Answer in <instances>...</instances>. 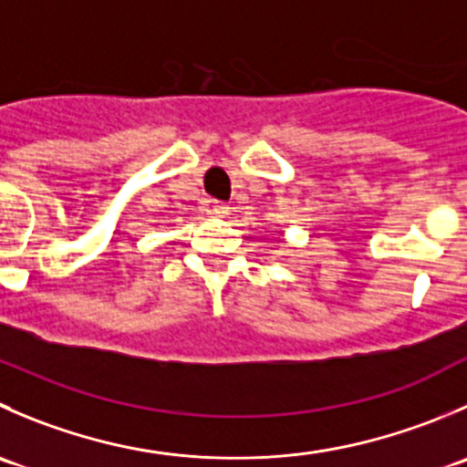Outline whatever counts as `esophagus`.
I'll use <instances>...</instances> for the list:
<instances>
[{"label": "esophagus", "mask_w": 467, "mask_h": 467, "mask_svg": "<svg viewBox=\"0 0 467 467\" xmlns=\"http://www.w3.org/2000/svg\"><path fill=\"white\" fill-rule=\"evenodd\" d=\"M228 212H230V207L225 205V202H214V205H212V214L221 216V219H223V216H228Z\"/></svg>", "instance_id": "1"}]
</instances>
